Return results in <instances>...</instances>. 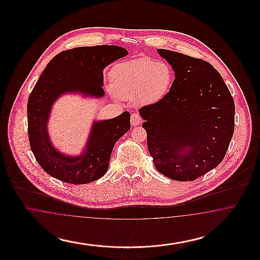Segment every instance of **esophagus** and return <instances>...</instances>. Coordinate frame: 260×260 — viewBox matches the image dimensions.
Returning <instances> with one entry per match:
<instances>
[{
    "mask_svg": "<svg viewBox=\"0 0 260 260\" xmlns=\"http://www.w3.org/2000/svg\"><path fill=\"white\" fill-rule=\"evenodd\" d=\"M131 123L133 125H139L142 123V119L138 114H133L131 118Z\"/></svg>",
    "mask_w": 260,
    "mask_h": 260,
    "instance_id": "obj_1",
    "label": "esophagus"
}]
</instances>
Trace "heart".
Listing matches in <instances>:
<instances>
[{"mask_svg":"<svg viewBox=\"0 0 260 260\" xmlns=\"http://www.w3.org/2000/svg\"><path fill=\"white\" fill-rule=\"evenodd\" d=\"M173 80V70L168 63L146 57L120 63L111 72L114 91L140 104L159 102L169 92Z\"/></svg>","mask_w":260,"mask_h":260,"instance_id":"b5f03b06","label":"heart"}]
</instances>
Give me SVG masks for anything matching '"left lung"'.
Segmentation results:
<instances>
[{
    "instance_id": "obj_1",
    "label": "left lung",
    "mask_w": 260,
    "mask_h": 260,
    "mask_svg": "<svg viewBox=\"0 0 260 260\" xmlns=\"http://www.w3.org/2000/svg\"><path fill=\"white\" fill-rule=\"evenodd\" d=\"M158 53L175 79L164 99L139 110L149 153L159 173L192 181L222 161L234 134V100L210 63L172 50Z\"/></svg>"
}]
</instances>
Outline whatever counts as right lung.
Listing matches in <instances>:
<instances>
[{"label":"right lung","instance_id":"obj_1","mask_svg":"<svg viewBox=\"0 0 260 260\" xmlns=\"http://www.w3.org/2000/svg\"><path fill=\"white\" fill-rule=\"evenodd\" d=\"M127 53L118 46L64 50L49 62L40 76L27 104L28 136L36 160L50 176L71 184H86L107 172L115 143L131 128L129 112L109 120L94 121L85 149L78 156L63 154L54 147L48 123L52 105L65 93L103 98L104 68Z\"/></svg>","mask_w":260,"mask_h":260}]
</instances>
